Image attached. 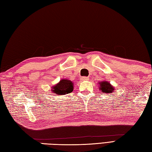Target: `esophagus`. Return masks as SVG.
Masks as SVG:
<instances>
[{"instance_id": "34e87169", "label": "esophagus", "mask_w": 152, "mask_h": 152, "mask_svg": "<svg viewBox=\"0 0 152 152\" xmlns=\"http://www.w3.org/2000/svg\"><path fill=\"white\" fill-rule=\"evenodd\" d=\"M81 79L83 81H86V80H88L89 78L87 77H81Z\"/></svg>"}]
</instances>
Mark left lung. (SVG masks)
Returning a JSON list of instances; mask_svg holds the SVG:
<instances>
[{
    "label": "left lung",
    "instance_id": "left-lung-1",
    "mask_svg": "<svg viewBox=\"0 0 152 152\" xmlns=\"http://www.w3.org/2000/svg\"><path fill=\"white\" fill-rule=\"evenodd\" d=\"M100 89L103 94H111L114 91L113 87L107 81H103L100 84Z\"/></svg>",
    "mask_w": 152,
    "mask_h": 152
}]
</instances>
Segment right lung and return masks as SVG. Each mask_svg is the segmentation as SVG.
Wrapping results in <instances>:
<instances>
[{
    "mask_svg": "<svg viewBox=\"0 0 152 152\" xmlns=\"http://www.w3.org/2000/svg\"><path fill=\"white\" fill-rule=\"evenodd\" d=\"M73 84L71 81L63 79L53 87V91L58 95H65L73 91Z\"/></svg>",
    "mask_w": 152,
    "mask_h": 152,
    "instance_id": "obj_1",
    "label": "right lung"
}]
</instances>
